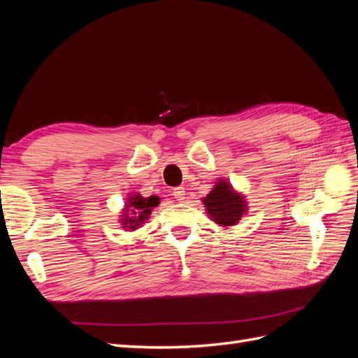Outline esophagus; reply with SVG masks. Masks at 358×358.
<instances>
[{"mask_svg": "<svg viewBox=\"0 0 358 358\" xmlns=\"http://www.w3.org/2000/svg\"><path fill=\"white\" fill-rule=\"evenodd\" d=\"M173 196H175V199H178V200H183L185 199V188L176 187L175 189H173Z\"/></svg>", "mask_w": 358, "mask_h": 358, "instance_id": "obj_1", "label": "esophagus"}]
</instances>
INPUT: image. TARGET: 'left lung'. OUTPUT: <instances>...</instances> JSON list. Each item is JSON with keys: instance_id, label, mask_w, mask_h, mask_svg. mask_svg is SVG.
Here are the masks:
<instances>
[{"instance_id": "8db88e82", "label": "left lung", "mask_w": 358, "mask_h": 358, "mask_svg": "<svg viewBox=\"0 0 358 358\" xmlns=\"http://www.w3.org/2000/svg\"><path fill=\"white\" fill-rule=\"evenodd\" d=\"M203 203L210 218L224 227L237 224L246 212L243 197L239 196L225 179L216 183L215 188L203 199Z\"/></svg>"}]
</instances>
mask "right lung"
<instances>
[{
  "label": "right lung",
  "mask_w": 358,
  "mask_h": 358,
  "mask_svg": "<svg viewBox=\"0 0 358 358\" xmlns=\"http://www.w3.org/2000/svg\"><path fill=\"white\" fill-rule=\"evenodd\" d=\"M159 204V199L157 196H150L148 199L142 197L140 194L131 196L125 204V213L122 215L124 229L136 230L142 225L148 218L150 212Z\"/></svg>",
  "instance_id": "right-lung-1"
}]
</instances>
